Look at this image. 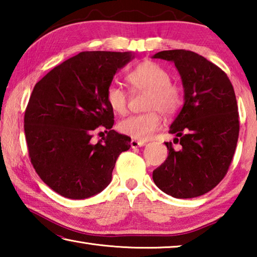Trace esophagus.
I'll return each mask as SVG.
<instances>
[{"mask_svg": "<svg viewBox=\"0 0 257 257\" xmlns=\"http://www.w3.org/2000/svg\"><path fill=\"white\" fill-rule=\"evenodd\" d=\"M144 145H146L145 142L137 141V139H132V142H130V146H132L133 149H137V147H142Z\"/></svg>", "mask_w": 257, "mask_h": 257, "instance_id": "34e87169", "label": "esophagus"}]
</instances>
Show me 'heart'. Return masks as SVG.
Masks as SVG:
<instances>
[{
	"instance_id": "heart-1",
	"label": "heart",
	"mask_w": 257,
	"mask_h": 257,
	"mask_svg": "<svg viewBox=\"0 0 257 257\" xmlns=\"http://www.w3.org/2000/svg\"><path fill=\"white\" fill-rule=\"evenodd\" d=\"M171 77L154 61L146 60L133 69L127 75V81L135 92H147L145 108L149 110L141 114L130 115L118 123V130L135 139H149L162 124L161 113L170 116L179 110L182 103L181 89L170 82ZM106 103L116 114H124L128 108L127 94L118 85L107 87Z\"/></svg>"
}]
</instances>
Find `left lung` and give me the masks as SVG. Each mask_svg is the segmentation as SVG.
<instances>
[{
	"label": "left lung",
	"instance_id": "obj_1",
	"mask_svg": "<svg viewBox=\"0 0 257 257\" xmlns=\"http://www.w3.org/2000/svg\"><path fill=\"white\" fill-rule=\"evenodd\" d=\"M172 61L180 73L185 103L169 133L179 143L167 142L169 155L153 171L165 194L193 198L212 190L227 175L239 136V115L231 81L204 56L186 50L156 53Z\"/></svg>",
	"mask_w": 257,
	"mask_h": 257
}]
</instances>
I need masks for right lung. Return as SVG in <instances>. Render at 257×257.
I'll return each instance as SVG.
<instances>
[{
    "mask_svg": "<svg viewBox=\"0 0 257 257\" xmlns=\"http://www.w3.org/2000/svg\"><path fill=\"white\" fill-rule=\"evenodd\" d=\"M130 52H81L35 85L25 112L30 162L45 184L61 196L84 199L107 187L118 156L130 137L112 130L114 114L105 94ZM108 132L96 145L92 132Z\"/></svg>",
    "mask_w": 257,
    "mask_h": 257,
    "instance_id": "obj_1",
    "label": "right lung"
}]
</instances>
